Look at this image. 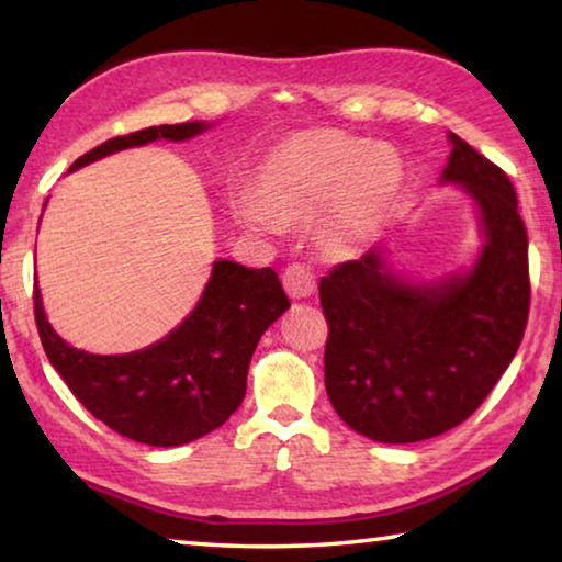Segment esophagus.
Returning a JSON list of instances; mask_svg holds the SVG:
<instances>
[{"label": "esophagus", "mask_w": 562, "mask_h": 562, "mask_svg": "<svg viewBox=\"0 0 562 562\" xmlns=\"http://www.w3.org/2000/svg\"><path fill=\"white\" fill-rule=\"evenodd\" d=\"M282 284H284V290H288L290 297H294V300L310 297V294L315 292V274H312L307 265L292 262L282 272Z\"/></svg>", "instance_id": "obj_1"}]
</instances>
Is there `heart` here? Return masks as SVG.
<instances>
[{
	"mask_svg": "<svg viewBox=\"0 0 562 562\" xmlns=\"http://www.w3.org/2000/svg\"><path fill=\"white\" fill-rule=\"evenodd\" d=\"M404 166L389 146L337 131H310L284 140L265 160L258 195L235 198L245 227L278 233L282 223L322 215V240L347 250L398 193Z\"/></svg>",
	"mask_w": 562,
	"mask_h": 562,
	"instance_id": "heart-1",
	"label": "heart"
}]
</instances>
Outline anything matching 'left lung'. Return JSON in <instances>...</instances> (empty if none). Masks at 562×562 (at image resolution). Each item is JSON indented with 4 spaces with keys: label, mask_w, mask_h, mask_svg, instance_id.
I'll return each mask as SVG.
<instances>
[{
    "label": "left lung",
    "mask_w": 562,
    "mask_h": 562,
    "mask_svg": "<svg viewBox=\"0 0 562 562\" xmlns=\"http://www.w3.org/2000/svg\"><path fill=\"white\" fill-rule=\"evenodd\" d=\"M451 144L443 180L473 195L488 237L475 268L424 288L392 278L372 250L319 282L329 402L347 426L382 443L424 441L465 422L528 325V233L516 190L456 133Z\"/></svg>",
    "instance_id": "left-lung-1"
}]
</instances>
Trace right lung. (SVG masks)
I'll return each instance as SVG.
<instances>
[{
  "label": "right lung",
  "instance_id": "add662e5",
  "mask_svg": "<svg viewBox=\"0 0 562 562\" xmlns=\"http://www.w3.org/2000/svg\"><path fill=\"white\" fill-rule=\"evenodd\" d=\"M205 123L150 126L109 138L74 160L81 168L113 150L150 140H183ZM290 307L272 268L250 270L231 260L213 265L198 307L158 345L99 357L76 349L44 317L34 284V319L52 367L71 394L109 429L148 446H180L223 426L240 406L247 367L262 331Z\"/></svg>",
  "mask_w": 562,
  "mask_h": 562
}]
</instances>
